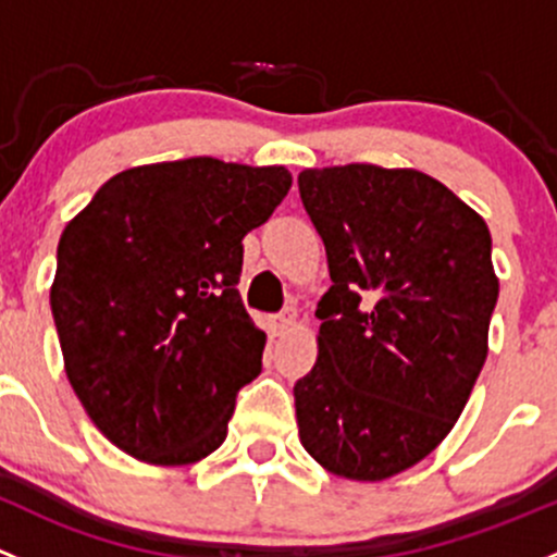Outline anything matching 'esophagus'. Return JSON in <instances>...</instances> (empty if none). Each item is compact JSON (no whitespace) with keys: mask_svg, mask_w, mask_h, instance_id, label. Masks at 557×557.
<instances>
[{"mask_svg":"<svg viewBox=\"0 0 557 557\" xmlns=\"http://www.w3.org/2000/svg\"><path fill=\"white\" fill-rule=\"evenodd\" d=\"M296 309L294 307H285L283 312L277 314V318H274V323H272V327H274V333H277V336H285V333L290 331V327L296 325Z\"/></svg>","mask_w":557,"mask_h":557,"instance_id":"1","label":"esophagus"}]
</instances>
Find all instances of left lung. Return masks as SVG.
<instances>
[{
	"instance_id": "1",
	"label": "left lung",
	"mask_w": 557,
	"mask_h": 557,
	"mask_svg": "<svg viewBox=\"0 0 557 557\" xmlns=\"http://www.w3.org/2000/svg\"><path fill=\"white\" fill-rule=\"evenodd\" d=\"M333 285L318 362L294 386L298 437L327 472L386 480L419 465L465 411L499 298L491 232L411 168L298 173Z\"/></svg>"
}]
</instances>
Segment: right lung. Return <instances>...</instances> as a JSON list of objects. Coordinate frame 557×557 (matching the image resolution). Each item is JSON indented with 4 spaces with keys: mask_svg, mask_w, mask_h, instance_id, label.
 <instances>
[{
    "mask_svg": "<svg viewBox=\"0 0 557 557\" xmlns=\"http://www.w3.org/2000/svg\"><path fill=\"white\" fill-rule=\"evenodd\" d=\"M290 184L283 165L157 162L116 173L66 224L52 320L69 382L116 448L181 467L226 441L267 344L237 290L243 237Z\"/></svg>",
    "mask_w": 557,
    "mask_h": 557,
    "instance_id": "add662e5",
    "label": "right lung"
}]
</instances>
